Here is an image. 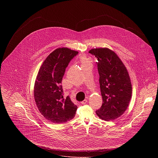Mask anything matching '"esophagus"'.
Masks as SVG:
<instances>
[{
    "label": "esophagus",
    "instance_id": "esophagus-1",
    "mask_svg": "<svg viewBox=\"0 0 158 158\" xmlns=\"http://www.w3.org/2000/svg\"><path fill=\"white\" fill-rule=\"evenodd\" d=\"M87 102H88V100H87L86 99H85V100H84L83 101H82V102H81V103L82 105H85V104H86Z\"/></svg>",
    "mask_w": 158,
    "mask_h": 158
}]
</instances>
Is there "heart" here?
Listing matches in <instances>:
<instances>
[{
	"label": "heart",
	"mask_w": 158,
	"mask_h": 158,
	"mask_svg": "<svg viewBox=\"0 0 158 158\" xmlns=\"http://www.w3.org/2000/svg\"><path fill=\"white\" fill-rule=\"evenodd\" d=\"M80 61L81 62V65H84L87 63H89V60L85 56H81L80 57Z\"/></svg>",
	"instance_id": "b5f03b06"
}]
</instances>
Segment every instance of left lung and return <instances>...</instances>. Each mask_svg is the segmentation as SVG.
I'll list each match as a JSON object with an SVG mask.
<instances>
[{
	"label": "left lung",
	"instance_id": "8db88e82",
	"mask_svg": "<svg viewBox=\"0 0 158 158\" xmlns=\"http://www.w3.org/2000/svg\"><path fill=\"white\" fill-rule=\"evenodd\" d=\"M98 60L99 83L103 104L96 111L102 120L116 119L127 110L132 95L129 73L124 64L112 50L95 48L89 51Z\"/></svg>",
	"mask_w": 158,
	"mask_h": 158
}]
</instances>
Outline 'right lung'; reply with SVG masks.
<instances>
[{
    "label": "right lung",
    "mask_w": 158,
    "mask_h": 158,
    "mask_svg": "<svg viewBox=\"0 0 158 158\" xmlns=\"http://www.w3.org/2000/svg\"><path fill=\"white\" fill-rule=\"evenodd\" d=\"M78 52L67 47L55 49L40 69L34 86V98L41 114L54 123H63L75 115L77 106L63 97L61 85L66 68Z\"/></svg>",
    "instance_id": "obj_1"
}]
</instances>
